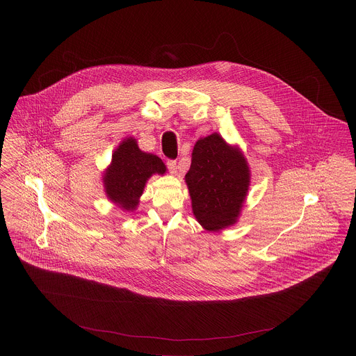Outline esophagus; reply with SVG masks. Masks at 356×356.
<instances>
[{
    "label": "esophagus",
    "mask_w": 356,
    "mask_h": 356,
    "mask_svg": "<svg viewBox=\"0 0 356 356\" xmlns=\"http://www.w3.org/2000/svg\"><path fill=\"white\" fill-rule=\"evenodd\" d=\"M167 167H168V170H170L171 174H177L178 165H177V161H175V160H168V161H167Z\"/></svg>",
    "instance_id": "esophagus-1"
}]
</instances>
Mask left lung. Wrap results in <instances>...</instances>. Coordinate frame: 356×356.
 <instances>
[{"mask_svg":"<svg viewBox=\"0 0 356 356\" xmlns=\"http://www.w3.org/2000/svg\"><path fill=\"white\" fill-rule=\"evenodd\" d=\"M185 181L197 222L208 232H219L237 222L251 171L237 147L212 133L196 143Z\"/></svg>","mask_w":356,"mask_h":356,"instance_id":"left-lung-1","label":"left lung"}]
</instances>
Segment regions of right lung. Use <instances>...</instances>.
<instances>
[{
    "label": "right lung",
    "mask_w": 356,
    "mask_h": 356,
    "mask_svg": "<svg viewBox=\"0 0 356 356\" xmlns=\"http://www.w3.org/2000/svg\"><path fill=\"white\" fill-rule=\"evenodd\" d=\"M165 165L156 154L143 152L133 137L126 138L112 154L102 182L106 197L126 211L140 203L147 181L153 174L163 175Z\"/></svg>",
    "instance_id": "1"
}]
</instances>
